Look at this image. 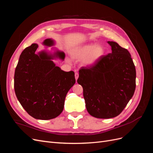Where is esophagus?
Segmentation results:
<instances>
[{
  "mask_svg": "<svg viewBox=\"0 0 153 153\" xmlns=\"http://www.w3.org/2000/svg\"><path fill=\"white\" fill-rule=\"evenodd\" d=\"M75 79H76V80H78V76H79V75H78V73H75Z\"/></svg>",
  "mask_w": 153,
  "mask_h": 153,
  "instance_id": "obj_1",
  "label": "esophagus"
}]
</instances>
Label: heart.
<instances>
[{
    "label": "heart",
    "mask_w": 153,
    "mask_h": 153,
    "mask_svg": "<svg viewBox=\"0 0 153 153\" xmlns=\"http://www.w3.org/2000/svg\"><path fill=\"white\" fill-rule=\"evenodd\" d=\"M105 50L103 46L96 43L85 44L74 48L71 51V57L76 61H82L87 67L95 66L103 58ZM68 62L70 61L68 59Z\"/></svg>",
    "instance_id": "1"
}]
</instances>
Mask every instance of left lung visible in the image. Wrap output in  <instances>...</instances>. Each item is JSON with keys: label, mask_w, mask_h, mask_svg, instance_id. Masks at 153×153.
I'll list each match as a JSON object with an SVG mask.
<instances>
[{"label": "left lung", "mask_w": 153, "mask_h": 153, "mask_svg": "<svg viewBox=\"0 0 153 153\" xmlns=\"http://www.w3.org/2000/svg\"><path fill=\"white\" fill-rule=\"evenodd\" d=\"M107 43L112 53L94 66L82 68L77 80L83 87L87 112L100 119L121 114L136 87V69L130 53L114 41Z\"/></svg>", "instance_id": "left-lung-1"}]
</instances>
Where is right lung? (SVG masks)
<instances>
[{"mask_svg":"<svg viewBox=\"0 0 153 153\" xmlns=\"http://www.w3.org/2000/svg\"><path fill=\"white\" fill-rule=\"evenodd\" d=\"M42 44L52 47L55 41L46 39ZM33 43L22 52L15 69L14 87L18 100L30 116L49 120L57 117L64 109L69 90L75 84V73L64 71L53 60L64 61L65 54L55 47L37 53Z\"/></svg>","mask_w":153,"mask_h":153,"instance_id":"obj_1","label":"right lung"}]
</instances>
